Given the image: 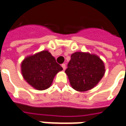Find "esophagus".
<instances>
[{"mask_svg":"<svg viewBox=\"0 0 126 126\" xmlns=\"http://www.w3.org/2000/svg\"><path fill=\"white\" fill-rule=\"evenodd\" d=\"M62 67L63 68L64 70H65V69H66V64H62Z\"/></svg>","mask_w":126,"mask_h":126,"instance_id":"obj_1","label":"esophagus"}]
</instances>
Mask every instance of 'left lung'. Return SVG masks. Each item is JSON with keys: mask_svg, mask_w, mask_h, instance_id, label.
<instances>
[{"mask_svg": "<svg viewBox=\"0 0 126 126\" xmlns=\"http://www.w3.org/2000/svg\"><path fill=\"white\" fill-rule=\"evenodd\" d=\"M65 73L73 89L86 92L95 87L101 80L105 67L102 60L95 54L75 52L71 55Z\"/></svg>", "mask_w": 126, "mask_h": 126, "instance_id": "left-lung-1", "label": "left lung"}]
</instances>
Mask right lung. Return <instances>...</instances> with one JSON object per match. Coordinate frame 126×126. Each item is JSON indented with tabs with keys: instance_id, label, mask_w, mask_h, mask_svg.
I'll return each mask as SVG.
<instances>
[{
	"instance_id": "add662e5",
	"label": "right lung",
	"mask_w": 126,
	"mask_h": 126,
	"mask_svg": "<svg viewBox=\"0 0 126 126\" xmlns=\"http://www.w3.org/2000/svg\"><path fill=\"white\" fill-rule=\"evenodd\" d=\"M62 69L54 57L48 51L45 50L28 56L21 64L24 79L37 90L49 88L56 74Z\"/></svg>"
}]
</instances>
